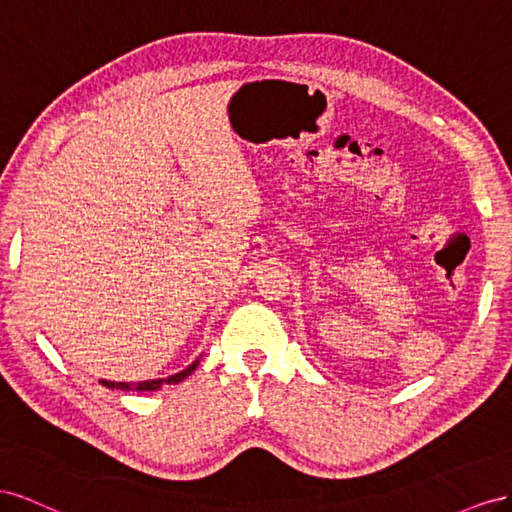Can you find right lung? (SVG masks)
Wrapping results in <instances>:
<instances>
[{
    "instance_id": "right-lung-1",
    "label": "right lung",
    "mask_w": 512,
    "mask_h": 512,
    "mask_svg": "<svg viewBox=\"0 0 512 512\" xmlns=\"http://www.w3.org/2000/svg\"><path fill=\"white\" fill-rule=\"evenodd\" d=\"M197 364H199V360H195V362L191 364V367H186L184 371L175 373V375H171V377H167V379H148V382H137V384H126V382H107V379H100V384H102V386H107V388L137 390V392H152V390H160V388L167 386V384H178V382H182V379H186L188 375H191V373L197 369Z\"/></svg>"
}]
</instances>
